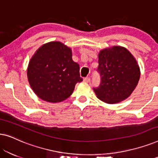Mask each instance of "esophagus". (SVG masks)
I'll return each mask as SVG.
<instances>
[{"instance_id":"1","label":"esophagus","mask_w":158,"mask_h":158,"mask_svg":"<svg viewBox=\"0 0 158 158\" xmlns=\"http://www.w3.org/2000/svg\"><path fill=\"white\" fill-rule=\"evenodd\" d=\"M83 81L85 82V83H90V78L89 77H85V78L83 79Z\"/></svg>"}]
</instances>
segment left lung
I'll return each mask as SVG.
<instances>
[{
  "instance_id": "8db88e82",
  "label": "left lung",
  "mask_w": 158,
  "mask_h": 158,
  "mask_svg": "<svg viewBox=\"0 0 158 158\" xmlns=\"http://www.w3.org/2000/svg\"><path fill=\"white\" fill-rule=\"evenodd\" d=\"M96 70L100 75L101 83L94 90L98 98L107 103H116L128 98L140 77L135 58L122 47L101 51Z\"/></svg>"
}]
</instances>
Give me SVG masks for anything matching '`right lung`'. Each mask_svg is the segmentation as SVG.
I'll return each instance as SVG.
<instances>
[{
    "label": "right lung",
    "instance_id": "right-lung-1",
    "mask_svg": "<svg viewBox=\"0 0 158 158\" xmlns=\"http://www.w3.org/2000/svg\"><path fill=\"white\" fill-rule=\"evenodd\" d=\"M27 77L37 96L51 103L65 100L75 84L83 81L71 49L59 42L47 43L36 52L29 63Z\"/></svg>",
    "mask_w": 158,
    "mask_h": 158
}]
</instances>
